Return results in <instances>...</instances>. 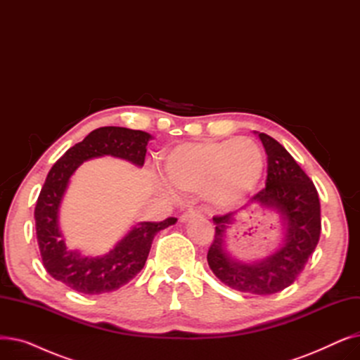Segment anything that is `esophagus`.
Segmentation results:
<instances>
[{
	"mask_svg": "<svg viewBox=\"0 0 360 360\" xmlns=\"http://www.w3.org/2000/svg\"><path fill=\"white\" fill-rule=\"evenodd\" d=\"M200 216H201V214H200V212L190 209V210L185 212V213L181 216V221H182V223H185V221H188V220H191V219H194V217H200Z\"/></svg>",
	"mask_w": 360,
	"mask_h": 360,
	"instance_id": "34e87169",
	"label": "esophagus"
}]
</instances>
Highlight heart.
<instances>
[{"instance_id": "b5f03b06", "label": "heart", "mask_w": 360, "mask_h": 360, "mask_svg": "<svg viewBox=\"0 0 360 360\" xmlns=\"http://www.w3.org/2000/svg\"><path fill=\"white\" fill-rule=\"evenodd\" d=\"M262 167V151L248 137L181 144L163 162L170 184L188 193L202 191L216 207H229L247 197L258 184Z\"/></svg>"}]
</instances>
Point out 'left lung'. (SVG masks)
Listing matches in <instances>:
<instances>
[{
    "instance_id": "8db88e82",
    "label": "left lung",
    "mask_w": 360,
    "mask_h": 360,
    "mask_svg": "<svg viewBox=\"0 0 360 360\" xmlns=\"http://www.w3.org/2000/svg\"><path fill=\"white\" fill-rule=\"evenodd\" d=\"M267 153L266 188L251 198L276 210L285 224V239L273 254L255 262H242L226 250V231L235 213L214 216L216 232L207 261L214 276L238 292L273 295L289 288L304 271L321 235V205L316 188L289 151L273 137L258 134Z\"/></svg>"
}]
</instances>
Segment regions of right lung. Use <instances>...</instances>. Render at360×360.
I'll return each mask as SVG.
<instances>
[{
    "instance_id": "add662e5",
    "label": "right lung",
    "mask_w": 360,
    "mask_h": 360,
    "mask_svg": "<svg viewBox=\"0 0 360 360\" xmlns=\"http://www.w3.org/2000/svg\"><path fill=\"white\" fill-rule=\"evenodd\" d=\"M151 139L148 132L140 129L102 127L68 148L51 167L34 207L36 238L44 267L70 289L84 295H101L127 285L143 270L158 232L176 223L175 217L141 221L103 257H86L68 250L60 231V205L75 169L83 162L101 156L120 158L141 167L146 146Z\"/></svg>"
}]
</instances>
